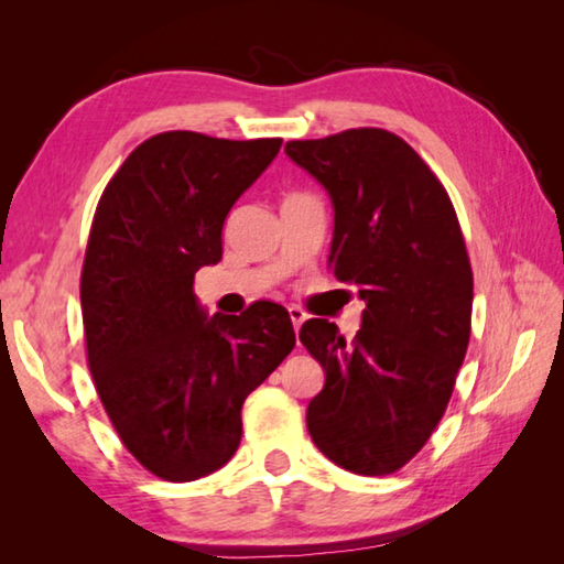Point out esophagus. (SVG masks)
Listing matches in <instances>:
<instances>
[{
    "label": "esophagus",
    "instance_id": "obj_1",
    "mask_svg": "<svg viewBox=\"0 0 564 564\" xmlns=\"http://www.w3.org/2000/svg\"><path fill=\"white\" fill-rule=\"evenodd\" d=\"M289 316H291V323H293L295 333H299V328L303 326V321L308 318V316H305V311H303V308H299V305H291V308H289Z\"/></svg>",
    "mask_w": 564,
    "mask_h": 564
}]
</instances>
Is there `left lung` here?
Segmentation results:
<instances>
[{
	"instance_id": "8db88e82",
	"label": "left lung",
	"mask_w": 564,
	"mask_h": 564,
	"mask_svg": "<svg viewBox=\"0 0 564 564\" xmlns=\"http://www.w3.org/2000/svg\"><path fill=\"white\" fill-rule=\"evenodd\" d=\"M285 156L326 188L328 269L366 303L352 343L326 318L301 326L326 373L305 425L346 470L395 473L441 423L470 340L473 271L460 224L441 181L390 131L289 141Z\"/></svg>"
}]
</instances>
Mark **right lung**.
Listing matches in <instances>:
<instances>
[{"instance_id":"1","label":"right lung","mask_w":564,"mask_h":564,"mask_svg":"<svg viewBox=\"0 0 564 564\" xmlns=\"http://www.w3.org/2000/svg\"><path fill=\"white\" fill-rule=\"evenodd\" d=\"M281 139L156 133L104 188L82 271L89 370L137 460L169 482L216 473L241 443V408L295 346L289 311L259 301L208 316L194 275L224 253V221Z\"/></svg>"}]
</instances>
